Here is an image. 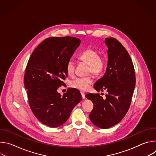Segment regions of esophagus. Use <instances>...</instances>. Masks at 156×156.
I'll return each mask as SVG.
<instances>
[{"label": "esophagus", "instance_id": "34e87169", "mask_svg": "<svg viewBox=\"0 0 156 156\" xmlns=\"http://www.w3.org/2000/svg\"><path fill=\"white\" fill-rule=\"evenodd\" d=\"M81 96H82V98H83V99H85V98H86L85 94H84L83 93H81Z\"/></svg>", "mask_w": 156, "mask_h": 156}]
</instances>
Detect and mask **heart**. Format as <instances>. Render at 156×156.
I'll return each instance as SVG.
<instances>
[{
    "mask_svg": "<svg viewBox=\"0 0 156 156\" xmlns=\"http://www.w3.org/2000/svg\"><path fill=\"white\" fill-rule=\"evenodd\" d=\"M80 61L87 64V73H91L95 76L100 75L104 70L106 66V60L96 49L93 48H86L78 56ZM75 63L73 61L70 60L66 64V72L69 76H73L75 74ZM93 80L91 76L83 78H76L72 80L70 85L72 87L76 89L81 91H86L89 90Z\"/></svg>",
    "mask_w": 156,
    "mask_h": 156,
    "instance_id": "1",
    "label": "heart"
}]
</instances>
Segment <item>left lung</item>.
<instances>
[{
	"mask_svg": "<svg viewBox=\"0 0 156 156\" xmlns=\"http://www.w3.org/2000/svg\"><path fill=\"white\" fill-rule=\"evenodd\" d=\"M108 48V63L104 75L94 84L98 92L106 90L105 99L98 94H87L94 107L90 114L92 123L107 129L119 123L131 104L136 84L134 66L122 44L114 37L105 38Z\"/></svg>",
	"mask_w": 156,
	"mask_h": 156,
	"instance_id": "left-lung-1",
	"label": "left lung"
}]
</instances>
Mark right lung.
Listing matches in <instances>:
<instances>
[{
    "mask_svg": "<svg viewBox=\"0 0 156 156\" xmlns=\"http://www.w3.org/2000/svg\"><path fill=\"white\" fill-rule=\"evenodd\" d=\"M80 39L52 37L44 39L34 49L27 65L24 85L30 107L43 124L57 127L67 120L82 99L76 89H68L63 97L57 88L68 76L66 64L79 47Z\"/></svg>",
    "mask_w": 156,
    "mask_h": 156,
    "instance_id": "right-lung-1",
    "label": "right lung"
}]
</instances>
